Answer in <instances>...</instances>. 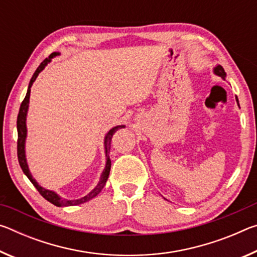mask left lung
Returning <instances> with one entry per match:
<instances>
[{
	"instance_id": "8db88e82",
	"label": "left lung",
	"mask_w": 257,
	"mask_h": 257,
	"mask_svg": "<svg viewBox=\"0 0 257 257\" xmlns=\"http://www.w3.org/2000/svg\"><path fill=\"white\" fill-rule=\"evenodd\" d=\"M213 72H214V75L219 76V77L222 78L223 80H225V71H224V69L222 68V66H220V64H216V67H214V69H213ZM236 101H237V104L239 106V101H238L237 96H236Z\"/></svg>"
}]
</instances>
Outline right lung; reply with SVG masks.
Listing matches in <instances>:
<instances>
[{
  "label": "right lung",
  "mask_w": 257,
  "mask_h": 257,
  "mask_svg": "<svg viewBox=\"0 0 257 257\" xmlns=\"http://www.w3.org/2000/svg\"><path fill=\"white\" fill-rule=\"evenodd\" d=\"M60 55V52H53L49 58L45 59L43 62L40 64V67L36 69V71L32 77V79L29 81L28 85V89H27V94H26V97L21 103L20 105V110H19V114H18V119H17V130H18V160H19V164L21 169L26 176H27L28 179L32 181V184L35 186L40 194L44 197L46 201H49L50 203L53 204V205L61 207V206H73V205H79V204L86 203L90 201V199L96 197L97 195L101 193L102 189L104 188V186L106 184V180L108 178V175H110V170H111V160L110 156H108V150H110V144H111V138L113 136L116 130L124 128V124L121 125H115V127L111 128L108 132L106 133L105 137H104V150H105V168L101 173V177H99V180L97 182V185L94 187V189H92L89 191L88 194L85 195L84 197L81 198H77V199H68V198H63L61 197L59 194H56L54 190H50L46 189L44 187H42L38 182L36 181V179L33 177L32 172L29 170L28 163H27V158H26V138H27V113H28V108H29V97H30V88L34 84V81L36 80V78L40 75V72H42L44 70V68L49 64L52 59L55 58V56Z\"/></svg>",
  "instance_id": "1"
}]
</instances>
